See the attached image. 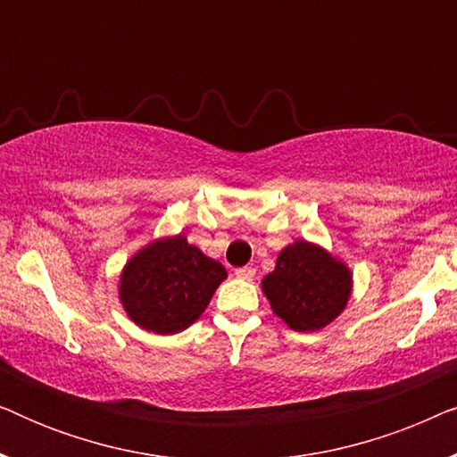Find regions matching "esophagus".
I'll list each match as a JSON object with an SVG mask.
<instances>
[{"label": "esophagus", "instance_id": "34e87169", "mask_svg": "<svg viewBox=\"0 0 457 457\" xmlns=\"http://www.w3.org/2000/svg\"><path fill=\"white\" fill-rule=\"evenodd\" d=\"M235 274H237V278H241V280H253V277H255V268H252V266L237 268Z\"/></svg>", "mask_w": 457, "mask_h": 457}]
</instances>
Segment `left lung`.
<instances>
[{"instance_id":"obj_1","label":"left lung","mask_w":457,"mask_h":457,"mask_svg":"<svg viewBox=\"0 0 457 457\" xmlns=\"http://www.w3.org/2000/svg\"><path fill=\"white\" fill-rule=\"evenodd\" d=\"M272 312L299 333L320 330L345 310L352 272L322 247L295 241L277 258V268L262 280Z\"/></svg>"}]
</instances>
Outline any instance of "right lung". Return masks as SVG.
<instances>
[{
  "label": "right lung",
  "instance_id": "add662e5",
  "mask_svg": "<svg viewBox=\"0 0 457 457\" xmlns=\"http://www.w3.org/2000/svg\"><path fill=\"white\" fill-rule=\"evenodd\" d=\"M227 278L220 262L189 245L183 235L149 243L124 266L120 302L137 327L174 335L191 327Z\"/></svg>",
  "mask_w": 457,
  "mask_h": 457
}]
</instances>
